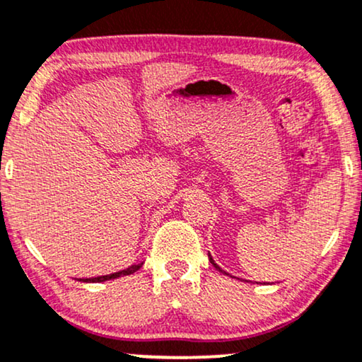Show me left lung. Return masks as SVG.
<instances>
[{"label": "left lung", "instance_id": "8db88e82", "mask_svg": "<svg viewBox=\"0 0 362 362\" xmlns=\"http://www.w3.org/2000/svg\"><path fill=\"white\" fill-rule=\"evenodd\" d=\"M209 260H210V264H212V265H214V267H215V269H217V271H218V272H222V274H227L226 271H222V269H221V267H218V265H217V264H215V260L212 259V255H210V254H209Z\"/></svg>", "mask_w": 362, "mask_h": 362}]
</instances>
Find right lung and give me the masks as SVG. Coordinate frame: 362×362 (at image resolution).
<instances>
[{"instance_id": "1", "label": "right lung", "mask_w": 362, "mask_h": 362, "mask_svg": "<svg viewBox=\"0 0 362 362\" xmlns=\"http://www.w3.org/2000/svg\"><path fill=\"white\" fill-rule=\"evenodd\" d=\"M141 265H144V262L134 264V265H130V267H128V269H123V271L108 274V276H100V277H91V279H80V281H83V282H105V281H112V279H117V277H122V276H130V274H134V272L139 271Z\"/></svg>"}]
</instances>
